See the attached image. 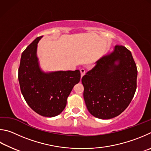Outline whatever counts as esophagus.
<instances>
[{
    "instance_id": "1",
    "label": "esophagus",
    "mask_w": 151,
    "mask_h": 151,
    "mask_svg": "<svg viewBox=\"0 0 151 151\" xmlns=\"http://www.w3.org/2000/svg\"><path fill=\"white\" fill-rule=\"evenodd\" d=\"M80 72H81V78H82L83 76L85 75L86 73V71L84 70V69H81L80 70Z\"/></svg>"
}]
</instances>
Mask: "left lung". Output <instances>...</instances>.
Masks as SVG:
<instances>
[{
  "mask_svg": "<svg viewBox=\"0 0 151 151\" xmlns=\"http://www.w3.org/2000/svg\"><path fill=\"white\" fill-rule=\"evenodd\" d=\"M137 78V69L131 52L125 46H116L81 79L89 112L101 119L120 115L133 98Z\"/></svg>",
  "mask_w": 151,
  "mask_h": 151,
  "instance_id": "left-lung-1",
  "label": "left lung"
}]
</instances>
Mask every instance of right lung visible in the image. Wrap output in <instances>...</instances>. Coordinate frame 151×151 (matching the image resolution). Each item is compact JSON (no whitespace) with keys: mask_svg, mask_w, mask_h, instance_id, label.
<instances>
[{"mask_svg":"<svg viewBox=\"0 0 151 151\" xmlns=\"http://www.w3.org/2000/svg\"><path fill=\"white\" fill-rule=\"evenodd\" d=\"M38 37L22 52L18 81L25 101L38 114L53 117L62 113L73 86L80 81V70L45 72L40 66Z\"/></svg>","mask_w":151,"mask_h":151,"instance_id":"add662e5","label":"right lung"}]
</instances>
